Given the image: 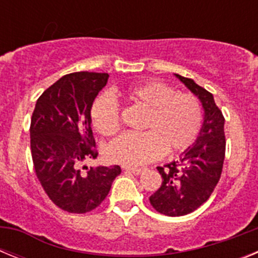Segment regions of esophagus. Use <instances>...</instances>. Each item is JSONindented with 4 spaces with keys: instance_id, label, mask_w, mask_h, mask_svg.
I'll list each match as a JSON object with an SVG mask.
<instances>
[{
    "instance_id": "1",
    "label": "esophagus",
    "mask_w": 258,
    "mask_h": 258,
    "mask_svg": "<svg viewBox=\"0 0 258 258\" xmlns=\"http://www.w3.org/2000/svg\"><path fill=\"white\" fill-rule=\"evenodd\" d=\"M124 170H127V172L133 173L136 175H140L142 173V169L141 168H137V166H124Z\"/></svg>"
}]
</instances>
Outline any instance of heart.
Instances as JSON below:
<instances>
[{"instance_id":"obj_1","label":"heart","mask_w":258,"mask_h":258,"mask_svg":"<svg viewBox=\"0 0 258 258\" xmlns=\"http://www.w3.org/2000/svg\"><path fill=\"white\" fill-rule=\"evenodd\" d=\"M122 97L142 107V133H125L109 142L106 156L121 165H141L166 152H178L190 147L202 126V106L195 95L177 93L161 81H146L126 88ZM94 127L103 136L118 129L120 117L115 99L108 94L98 97L90 111Z\"/></svg>"}]
</instances>
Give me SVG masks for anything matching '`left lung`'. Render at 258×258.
<instances>
[{
  "instance_id": "1",
  "label": "left lung",
  "mask_w": 258,
  "mask_h": 258,
  "mask_svg": "<svg viewBox=\"0 0 258 258\" xmlns=\"http://www.w3.org/2000/svg\"><path fill=\"white\" fill-rule=\"evenodd\" d=\"M174 76L202 103L203 124L197 141L184 150L177 161L157 170L163 177L161 186L150 197L151 206L169 217L184 216L209 199L218 183L225 159V118L208 90L187 77Z\"/></svg>"
}]
</instances>
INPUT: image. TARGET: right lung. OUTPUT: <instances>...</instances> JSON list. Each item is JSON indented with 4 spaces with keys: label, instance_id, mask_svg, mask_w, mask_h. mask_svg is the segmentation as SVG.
<instances>
[{
    "label": "right lung",
    "instance_id": "right-lung-1",
    "mask_svg": "<svg viewBox=\"0 0 258 258\" xmlns=\"http://www.w3.org/2000/svg\"><path fill=\"white\" fill-rule=\"evenodd\" d=\"M108 74L75 72L60 77L36 102L31 118V152L36 175L56 207L86 213L108 195L118 165L95 166L81 173L80 164L95 159L93 102Z\"/></svg>",
    "mask_w": 258,
    "mask_h": 258
}]
</instances>
